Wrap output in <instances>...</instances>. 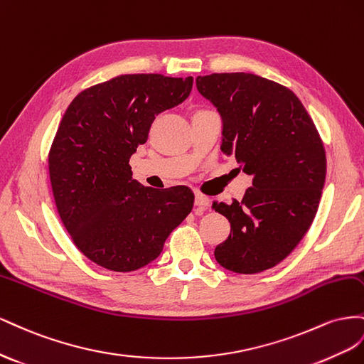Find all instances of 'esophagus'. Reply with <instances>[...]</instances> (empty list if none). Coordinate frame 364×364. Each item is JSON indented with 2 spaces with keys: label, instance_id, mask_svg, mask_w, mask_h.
Here are the masks:
<instances>
[{
  "label": "esophagus",
  "instance_id": "1",
  "mask_svg": "<svg viewBox=\"0 0 364 364\" xmlns=\"http://www.w3.org/2000/svg\"><path fill=\"white\" fill-rule=\"evenodd\" d=\"M195 205L200 207V209H207V207L210 205V200L207 198L205 195L196 193V195H195Z\"/></svg>",
  "mask_w": 364,
  "mask_h": 364
}]
</instances>
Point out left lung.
<instances>
[{"instance_id":"left-lung-1","label":"left lung","mask_w":364,"mask_h":364,"mask_svg":"<svg viewBox=\"0 0 364 364\" xmlns=\"http://www.w3.org/2000/svg\"><path fill=\"white\" fill-rule=\"evenodd\" d=\"M223 120L221 151L253 176L242 201H215L230 235L215 248L221 267L255 274L291 253L313 224L326 155L313 119L291 90L252 73L196 77Z\"/></svg>"}]
</instances>
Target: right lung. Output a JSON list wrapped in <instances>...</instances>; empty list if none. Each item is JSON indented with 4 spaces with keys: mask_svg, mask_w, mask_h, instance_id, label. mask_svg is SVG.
Instances as JSON below:
<instances>
[{
    "mask_svg": "<svg viewBox=\"0 0 364 364\" xmlns=\"http://www.w3.org/2000/svg\"><path fill=\"white\" fill-rule=\"evenodd\" d=\"M192 85V76L122 75L67 108L48 154L50 181L73 242L95 264L120 273L148 265L191 213L189 188H144L129 159L155 116L188 99Z\"/></svg>",
    "mask_w": 364,
    "mask_h": 364,
    "instance_id": "obj_1",
    "label": "right lung"
}]
</instances>
